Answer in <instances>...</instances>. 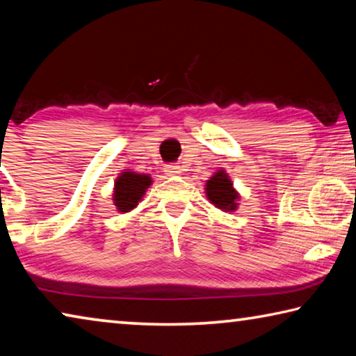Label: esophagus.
I'll return each mask as SVG.
<instances>
[{
	"mask_svg": "<svg viewBox=\"0 0 356 356\" xmlns=\"http://www.w3.org/2000/svg\"><path fill=\"white\" fill-rule=\"evenodd\" d=\"M165 172L168 174V176H177V174L182 172V170H180V166H177V165H166Z\"/></svg>",
	"mask_w": 356,
	"mask_h": 356,
	"instance_id": "obj_1",
	"label": "esophagus"
}]
</instances>
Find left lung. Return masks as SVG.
I'll return each mask as SVG.
<instances>
[{"label":"left lung","mask_w":356,"mask_h":356,"mask_svg":"<svg viewBox=\"0 0 356 356\" xmlns=\"http://www.w3.org/2000/svg\"><path fill=\"white\" fill-rule=\"evenodd\" d=\"M206 193L209 201L225 212H234L237 209L238 193L234 190L231 179L227 177L225 171L215 172L212 177L207 180Z\"/></svg>","instance_id":"1"}]
</instances>
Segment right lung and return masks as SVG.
I'll list each match as a JSON object with an SVG mask.
<instances>
[{"mask_svg": "<svg viewBox=\"0 0 356 356\" xmlns=\"http://www.w3.org/2000/svg\"><path fill=\"white\" fill-rule=\"evenodd\" d=\"M150 184H152V179L147 174H136L134 171L122 172L114 182V206L119 212H130L141 201Z\"/></svg>", "mask_w": 356, "mask_h": 356, "instance_id": "add662e5", "label": "right lung"}]
</instances>
